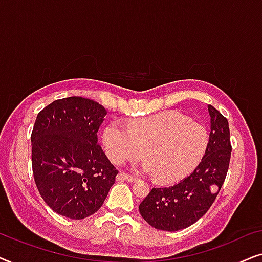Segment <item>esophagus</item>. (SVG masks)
Segmentation results:
<instances>
[{
	"label": "esophagus",
	"instance_id": "obj_1",
	"mask_svg": "<svg viewBox=\"0 0 262 262\" xmlns=\"http://www.w3.org/2000/svg\"><path fill=\"white\" fill-rule=\"evenodd\" d=\"M117 181H127V182H135L136 179L131 175L125 174V173H119L117 175Z\"/></svg>",
	"mask_w": 262,
	"mask_h": 262
}]
</instances>
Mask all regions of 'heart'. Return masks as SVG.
<instances>
[{
	"mask_svg": "<svg viewBox=\"0 0 262 262\" xmlns=\"http://www.w3.org/2000/svg\"><path fill=\"white\" fill-rule=\"evenodd\" d=\"M210 134L198 121L179 112H164L131 121L128 128L119 121L105 127L102 144L113 163L144 155L139 169L155 173L157 180L171 182L187 177L198 167L209 148Z\"/></svg>",
	"mask_w": 262,
	"mask_h": 262,
	"instance_id": "b5f03b06",
	"label": "heart"
}]
</instances>
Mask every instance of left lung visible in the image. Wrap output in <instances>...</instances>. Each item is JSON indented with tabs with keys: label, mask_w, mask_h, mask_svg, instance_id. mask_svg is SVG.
<instances>
[{
	"label": "left lung",
	"mask_w": 262,
	"mask_h": 262,
	"mask_svg": "<svg viewBox=\"0 0 262 262\" xmlns=\"http://www.w3.org/2000/svg\"><path fill=\"white\" fill-rule=\"evenodd\" d=\"M210 143L207 151L187 178L169 187L152 188L139 205V213L151 227L178 231L207 212L227 177L231 156L228 120L209 105Z\"/></svg>",
	"instance_id": "left-lung-1"
}]
</instances>
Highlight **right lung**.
Instances as JSON below:
<instances>
[{
	"mask_svg": "<svg viewBox=\"0 0 262 262\" xmlns=\"http://www.w3.org/2000/svg\"><path fill=\"white\" fill-rule=\"evenodd\" d=\"M106 114L100 103L71 96L37 116L31 136L34 181L44 202L60 216H92L116 182L118 171L98 144Z\"/></svg>",
	"mask_w": 262,
	"mask_h": 262,
	"instance_id": "obj_1",
	"label": "right lung"
}]
</instances>
